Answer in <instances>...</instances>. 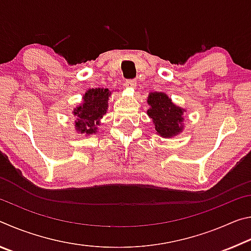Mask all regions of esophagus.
Returning <instances> with one entry per match:
<instances>
[{"mask_svg":"<svg viewBox=\"0 0 251 251\" xmlns=\"http://www.w3.org/2000/svg\"><path fill=\"white\" fill-rule=\"evenodd\" d=\"M136 84H137V82H136V79H127L126 82H125V86L126 87L134 88V87H136Z\"/></svg>","mask_w":251,"mask_h":251,"instance_id":"obj_1","label":"esophagus"}]
</instances>
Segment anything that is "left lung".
<instances>
[{
    "label": "left lung",
    "instance_id": "1",
    "mask_svg": "<svg viewBox=\"0 0 251 251\" xmlns=\"http://www.w3.org/2000/svg\"><path fill=\"white\" fill-rule=\"evenodd\" d=\"M151 108L147 114L155 124L156 131L163 137H172L182 130V109L174 105L164 93H151L148 96Z\"/></svg>",
    "mask_w": 251,
    "mask_h": 251
}]
</instances>
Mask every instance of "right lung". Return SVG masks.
<instances>
[{"label":"right lung","mask_w":251,"mask_h":251,"mask_svg":"<svg viewBox=\"0 0 251 251\" xmlns=\"http://www.w3.org/2000/svg\"><path fill=\"white\" fill-rule=\"evenodd\" d=\"M110 95L107 88H92L84 96V104L74 109L75 126L80 134H93L96 131L100 120L107 110V100Z\"/></svg>","instance_id":"add662e5"}]
</instances>
